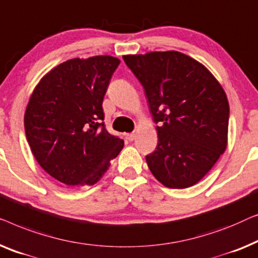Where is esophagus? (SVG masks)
Returning <instances> with one entry per match:
<instances>
[{
	"instance_id": "esophagus-1",
	"label": "esophagus",
	"mask_w": 258,
	"mask_h": 258,
	"mask_svg": "<svg viewBox=\"0 0 258 258\" xmlns=\"http://www.w3.org/2000/svg\"><path fill=\"white\" fill-rule=\"evenodd\" d=\"M126 139H127L128 141H133L134 139H136V133L126 134Z\"/></svg>"
}]
</instances>
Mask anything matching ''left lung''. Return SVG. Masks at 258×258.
I'll return each instance as SVG.
<instances>
[{
    "label": "left lung",
    "instance_id": "obj_1",
    "mask_svg": "<svg viewBox=\"0 0 258 258\" xmlns=\"http://www.w3.org/2000/svg\"><path fill=\"white\" fill-rule=\"evenodd\" d=\"M144 86L158 146L146 157L159 182L173 189L198 183L224 153L229 103L214 75L179 51L122 56Z\"/></svg>",
    "mask_w": 258,
    "mask_h": 258
}]
</instances>
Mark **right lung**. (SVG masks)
I'll return each mask as SVG.
<instances>
[{
  "instance_id": "add662e5",
  "label": "right lung",
  "mask_w": 258,
  "mask_h": 258,
  "mask_svg": "<svg viewBox=\"0 0 258 258\" xmlns=\"http://www.w3.org/2000/svg\"><path fill=\"white\" fill-rule=\"evenodd\" d=\"M119 63L112 56L72 58L43 76L31 93L24 113L28 144L39 166L67 186L97 183L124 147L101 122Z\"/></svg>"
}]
</instances>
